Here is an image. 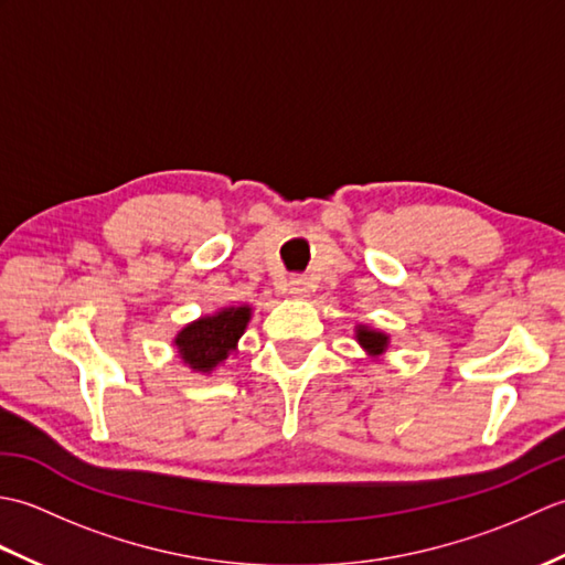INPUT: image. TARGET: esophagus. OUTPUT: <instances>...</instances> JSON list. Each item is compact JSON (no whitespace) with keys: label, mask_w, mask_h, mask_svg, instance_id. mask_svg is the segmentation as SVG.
I'll list each match as a JSON object with an SVG mask.
<instances>
[{"label":"esophagus","mask_w":565,"mask_h":565,"mask_svg":"<svg viewBox=\"0 0 565 565\" xmlns=\"http://www.w3.org/2000/svg\"><path fill=\"white\" fill-rule=\"evenodd\" d=\"M286 291H289V294L296 296V298H303V296L308 294L306 276H291V279L286 281Z\"/></svg>","instance_id":"esophagus-1"}]
</instances>
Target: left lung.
Segmentation results:
<instances>
[{
    "label": "left lung",
    "instance_id": "1",
    "mask_svg": "<svg viewBox=\"0 0 565 565\" xmlns=\"http://www.w3.org/2000/svg\"><path fill=\"white\" fill-rule=\"evenodd\" d=\"M356 342L362 344L364 352L374 359H379L383 352L388 350V334L371 330L366 326H356Z\"/></svg>",
    "mask_w": 565,
    "mask_h": 565
}]
</instances>
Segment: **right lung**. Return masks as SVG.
<instances>
[{
  "mask_svg": "<svg viewBox=\"0 0 565 565\" xmlns=\"http://www.w3.org/2000/svg\"><path fill=\"white\" fill-rule=\"evenodd\" d=\"M249 316V306H231L218 310L215 316H203L189 322L174 338L182 362L189 369L201 371V374H211L237 350V340L243 338Z\"/></svg>",
  "mask_w": 565,
  "mask_h": 565,
  "instance_id": "add662e5",
  "label": "right lung"
}]
</instances>
